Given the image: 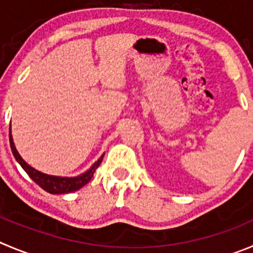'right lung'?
<instances>
[{"mask_svg":"<svg viewBox=\"0 0 253 253\" xmlns=\"http://www.w3.org/2000/svg\"><path fill=\"white\" fill-rule=\"evenodd\" d=\"M9 145H11V150L13 153L14 159L17 160V163L22 167V169L25 170L28 174V176L33 180L37 185H40L43 190H45L49 194H69V192H73L79 190L81 187H83L84 185L88 184L90 181V179L94 175L95 170L99 167L100 163L103 160V154L92 167L89 168L86 171H84L83 174L78 175V176L68 177V176H54V175H48L44 172H41L38 170H36L35 168H32L31 165H28L25 160L22 159V156L20 155V153L17 151L16 146H14L13 138H12L11 134V126H9Z\"/></svg>","mask_w":253,"mask_h":253,"instance_id":"add662e5","label":"right lung"}]
</instances>
